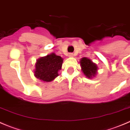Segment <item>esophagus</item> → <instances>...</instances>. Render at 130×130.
Segmentation results:
<instances>
[{"mask_svg": "<svg viewBox=\"0 0 130 130\" xmlns=\"http://www.w3.org/2000/svg\"><path fill=\"white\" fill-rule=\"evenodd\" d=\"M69 57H73L74 54L72 53H69Z\"/></svg>", "mask_w": 130, "mask_h": 130, "instance_id": "esophagus-1", "label": "esophagus"}]
</instances>
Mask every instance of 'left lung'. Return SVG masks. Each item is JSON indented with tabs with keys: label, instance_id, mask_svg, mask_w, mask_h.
Listing matches in <instances>:
<instances>
[{
	"label": "left lung",
	"instance_id": "8db88e82",
	"mask_svg": "<svg viewBox=\"0 0 130 130\" xmlns=\"http://www.w3.org/2000/svg\"><path fill=\"white\" fill-rule=\"evenodd\" d=\"M82 71L87 78H91L94 76L96 74L98 67L95 63L92 62V61L87 58H83L80 60Z\"/></svg>",
	"mask_w": 130,
	"mask_h": 130
}]
</instances>
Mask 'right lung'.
Masks as SVG:
<instances>
[{"label": "right lung", "mask_w": 130, "mask_h": 130, "mask_svg": "<svg viewBox=\"0 0 130 130\" xmlns=\"http://www.w3.org/2000/svg\"><path fill=\"white\" fill-rule=\"evenodd\" d=\"M63 58L52 53L37 59L34 75L37 79L44 82H51L56 78L61 70Z\"/></svg>", "instance_id": "obj_1"}]
</instances>
